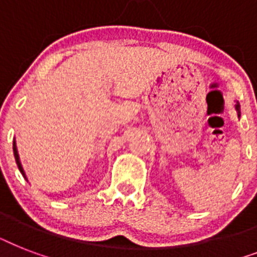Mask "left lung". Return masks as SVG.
<instances>
[{"label": "left lung", "mask_w": 257, "mask_h": 257, "mask_svg": "<svg viewBox=\"0 0 257 257\" xmlns=\"http://www.w3.org/2000/svg\"><path fill=\"white\" fill-rule=\"evenodd\" d=\"M236 110H237V113H239V116H240V106H239V104L236 105Z\"/></svg>", "instance_id": "left-lung-1"}]
</instances>
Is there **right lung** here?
Returning a JSON list of instances; mask_svg holds the SVG:
<instances>
[{"label": "right lung", "instance_id": "1", "mask_svg": "<svg viewBox=\"0 0 257 257\" xmlns=\"http://www.w3.org/2000/svg\"><path fill=\"white\" fill-rule=\"evenodd\" d=\"M13 151H14V157H16V163H17V165H18V169H20V172H21L22 175H24V177H25V173H24V169H22L21 163H20V157H18L17 148H16V143H13Z\"/></svg>", "mask_w": 257, "mask_h": 257}]
</instances>
